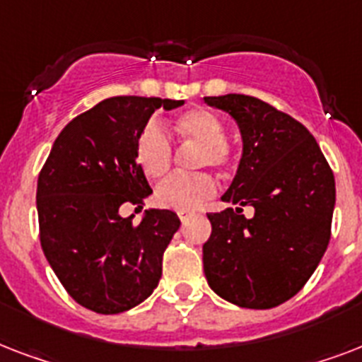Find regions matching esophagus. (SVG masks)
Instances as JSON below:
<instances>
[{"label":"esophagus","instance_id":"esophagus-1","mask_svg":"<svg viewBox=\"0 0 362 362\" xmlns=\"http://www.w3.org/2000/svg\"><path fill=\"white\" fill-rule=\"evenodd\" d=\"M189 216H192V212H178V218H180L182 223H184V221H186Z\"/></svg>","mask_w":362,"mask_h":362}]
</instances>
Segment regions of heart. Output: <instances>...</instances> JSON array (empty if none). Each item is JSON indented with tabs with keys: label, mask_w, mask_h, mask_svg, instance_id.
Wrapping results in <instances>:
<instances>
[{
	"label": "heart",
	"mask_w": 362,
	"mask_h": 362,
	"mask_svg": "<svg viewBox=\"0 0 362 362\" xmlns=\"http://www.w3.org/2000/svg\"><path fill=\"white\" fill-rule=\"evenodd\" d=\"M175 129L180 139L195 142L199 150V167H220L226 169L233 163L235 152L227 141V127L220 116L206 109L187 110L176 120ZM135 159L141 170L150 180H159L170 170L173 165V144L159 124H148L136 139ZM218 192V184L210 175H176L167 178L156 189L159 206L178 212L199 209Z\"/></svg>",
	"instance_id": "b5f03b06"
}]
</instances>
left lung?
<instances>
[{
  "label": "left lung",
  "mask_w": 362,
  "mask_h": 362,
  "mask_svg": "<svg viewBox=\"0 0 362 362\" xmlns=\"http://www.w3.org/2000/svg\"><path fill=\"white\" fill-rule=\"evenodd\" d=\"M235 118L242 158L223 203L209 214L204 276L216 295L242 308L267 310L295 297L317 269L329 240L334 175L306 127L261 99L204 98ZM242 206H253L252 218Z\"/></svg>",
  "instance_id": "left-lung-1"
}]
</instances>
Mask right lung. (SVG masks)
Returning a JSON list of instances; mask_svg holds the SVG:
<instances>
[{
  "label": "right lung",
  "instance_id": "obj_1",
  "mask_svg": "<svg viewBox=\"0 0 362 362\" xmlns=\"http://www.w3.org/2000/svg\"><path fill=\"white\" fill-rule=\"evenodd\" d=\"M184 101L118 95L65 125L37 180L39 237L45 257L84 308L120 314L152 295L165 247L180 220L150 209L139 226L122 218L152 193L135 159V144L158 109Z\"/></svg>",
  "mask_w": 362,
  "mask_h": 362
}]
</instances>
